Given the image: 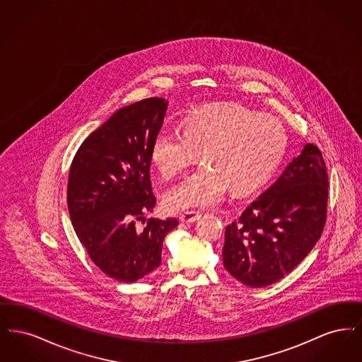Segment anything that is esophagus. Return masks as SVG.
<instances>
[{"instance_id":"obj_1","label":"esophagus","mask_w":362,"mask_h":362,"mask_svg":"<svg viewBox=\"0 0 362 362\" xmlns=\"http://www.w3.org/2000/svg\"><path fill=\"white\" fill-rule=\"evenodd\" d=\"M199 217H201V213H199V211H195V210H187V211H185V213H182V214L179 216V220H180L182 223L191 224V223L197 221Z\"/></svg>"}]
</instances>
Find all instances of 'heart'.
I'll return each instance as SVG.
<instances>
[{
    "label": "heart",
    "instance_id": "1",
    "mask_svg": "<svg viewBox=\"0 0 362 362\" xmlns=\"http://www.w3.org/2000/svg\"><path fill=\"white\" fill-rule=\"evenodd\" d=\"M288 148L281 122L239 104H214L192 111L183 127L157 130L149 155L158 173L173 177L202 151L205 164L164 195L171 211L209 207L223 201L229 187L250 192L267 182Z\"/></svg>",
    "mask_w": 362,
    "mask_h": 362
}]
</instances>
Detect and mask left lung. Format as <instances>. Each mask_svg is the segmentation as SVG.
Instances as JSON below:
<instances>
[{
  "label": "left lung",
  "instance_id": "8db88e82",
  "mask_svg": "<svg viewBox=\"0 0 362 362\" xmlns=\"http://www.w3.org/2000/svg\"><path fill=\"white\" fill-rule=\"evenodd\" d=\"M327 198L326 163L319 148L307 144L274 185L226 226V272L252 288L289 274L320 239Z\"/></svg>",
  "mask_w": 362,
  "mask_h": 362
}]
</instances>
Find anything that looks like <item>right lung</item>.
I'll list each match as a JSON object with an SVG mask.
<instances>
[{
	"label": "right lung",
	"instance_id": "1",
	"mask_svg": "<svg viewBox=\"0 0 362 362\" xmlns=\"http://www.w3.org/2000/svg\"><path fill=\"white\" fill-rule=\"evenodd\" d=\"M168 102L149 98L118 110L90 133L70 167L68 209L92 262L119 282H134L161 264L163 240L176 218H149L156 197L151 182V142L163 126Z\"/></svg>",
	"mask_w": 362,
	"mask_h": 362
}]
</instances>
